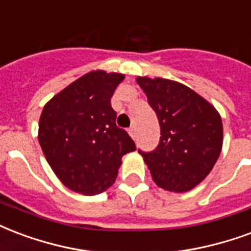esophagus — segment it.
I'll use <instances>...</instances> for the list:
<instances>
[{"mask_svg": "<svg viewBox=\"0 0 251 251\" xmlns=\"http://www.w3.org/2000/svg\"><path fill=\"white\" fill-rule=\"evenodd\" d=\"M127 133L130 134V137L133 138V140H135V127H134V126L129 127V129H127Z\"/></svg>", "mask_w": 251, "mask_h": 251, "instance_id": "obj_1", "label": "esophagus"}]
</instances>
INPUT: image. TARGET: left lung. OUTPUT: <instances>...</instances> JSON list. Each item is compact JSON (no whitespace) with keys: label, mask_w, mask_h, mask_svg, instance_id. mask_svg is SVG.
<instances>
[{"label":"left lung","mask_w":251,"mask_h":251,"mask_svg":"<svg viewBox=\"0 0 251 251\" xmlns=\"http://www.w3.org/2000/svg\"><path fill=\"white\" fill-rule=\"evenodd\" d=\"M137 83L158 117L157 149L141 151L155 185L185 193L207 177L220 157L224 126L220 113L198 93L177 81L137 77Z\"/></svg>","instance_id":"8db88e82"}]
</instances>
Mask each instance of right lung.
I'll list each match as a JSON object with an SVG mask.
<instances>
[{
  "mask_svg": "<svg viewBox=\"0 0 251 251\" xmlns=\"http://www.w3.org/2000/svg\"><path fill=\"white\" fill-rule=\"evenodd\" d=\"M125 78L92 70L45 103L38 142L61 182L75 193L94 196L116 182L122 157L135 145L116 125L110 98Z\"/></svg>",
  "mask_w": 251,
  "mask_h": 251,
  "instance_id": "1",
  "label": "right lung"
}]
</instances>
